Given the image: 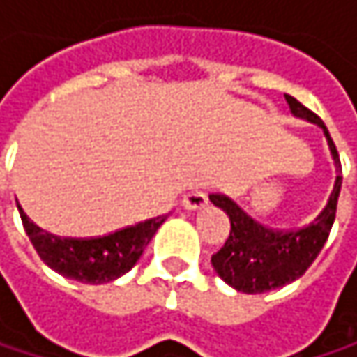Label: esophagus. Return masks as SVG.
Instances as JSON below:
<instances>
[{
	"label": "esophagus",
	"mask_w": 357,
	"mask_h": 357,
	"mask_svg": "<svg viewBox=\"0 0 357 357\" xmlns=\"http://www.w3.org/2000/svg\"><path fill=\"white\" fill-rule=\"evenodd\" d=\"M181 204L185 211H198V208H204L208 204V198L202 190H192V192H185L183 198H181Z\"/></svg>",
	"instance_id": "esophagus-1"
}]
</instances>
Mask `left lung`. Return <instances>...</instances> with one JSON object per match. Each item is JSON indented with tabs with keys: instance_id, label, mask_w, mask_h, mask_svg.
Instances as JSON below:
<instances>
[{
	"instance_id": "obj_1",
	"label": "left lung",
	"mask_w": 357,
	"mask_h": 357,
	"mask_svg": "<svg viewBox=\"0 0 357 357\" xmlns=\"http://www.w3.org/2000/svg\"><path fill=\"white\" fill-rule=\"evenodd\" d=\"M285 101L296 117L308 119L321 126L333 161H335V185L319 217L300 229H271L256 223L231 198L223 194H211V202L227 213L231 231L223 248L213 254L211 262L215 273L234 289L242 294H264L283 287L306 273L324 246L337 213V198L341 192V163L337 149L328 136L326 126L306 109L298 99L285 95Z\"/></svg>"
}]
</instances>
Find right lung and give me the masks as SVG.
<instances>
[{
    "label": "right lung",
    "instance_id": "obj_1",
    "mask_svg": "<svg viewBox=\"0 0 357 357\" xmlns=\"http://www.w3.org/2000/svg\"><path fill=\"white\" fill-rule=\"evenodd\" d=\"M20 217L36 254L49 268H53L55 273L68 279L91 283V285L107 283L128 273L138 262V258L142 256V252L157 234V229L167 219V215H163L132 227H123L103 238L76 240V238H57L43 231L22 213V208H20Z\"/></svg>",
    "mask_w": 357,
    "mask_h": 357
}]
</instances>
